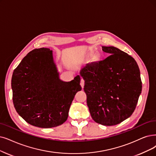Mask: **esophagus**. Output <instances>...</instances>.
Instances as JSON below:
<instances>
[{"instance_id":"obj_1","label":"esophagus","mask_w":156,"mask_h":156,"mask_svg":"<svg viewBox=\"0 0 156 156\" xmlns=\"http://www.w3.org/2000/svg\"><path fill=\"white\" fill-rule=\"evenodd\" d=\"M80 86H81L82 88H84V80L83 79H81V80H80Z\"/></svg>"}]
</instances>
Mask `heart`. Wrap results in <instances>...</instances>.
Wrapping results in <instances>:
<instances>
[{"label": "heart", "instance_id": "b5f03b06", "mask_svg": "<svg viewBox=\"0 0 156 156\" xmlns=\"http://www.w3.org/2000/svg\"><path fill=\"white\" fill-rule=\"evenodd\" d=\"M91 52H88V53H86V54H85V55H84V58L85 59H88L90 55H91ZM97 56H94V59H97Z\"/></svg>", "mask_w": 156, "mask_h": 156}]
</instances>
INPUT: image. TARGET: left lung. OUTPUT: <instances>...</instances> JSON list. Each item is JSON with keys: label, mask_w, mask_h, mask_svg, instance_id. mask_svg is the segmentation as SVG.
<instances>
[{"label": "left lung", "mask_w": 156, "mask_h": 156, "mask_svg": "<svg viewBox=\"0 0 156 156\" xmlns=\"http://www.w3.org/2000/svg\"><path fill=\"white\" fill-rule=\"evenodd\" d=\"M108 54L104 60L80 70L84 80L91 116L103 126H115L133 113L141 93L139 66L133 58L116 47H102Z\"/></svg>", "instance_id": "1"}]
</instances>
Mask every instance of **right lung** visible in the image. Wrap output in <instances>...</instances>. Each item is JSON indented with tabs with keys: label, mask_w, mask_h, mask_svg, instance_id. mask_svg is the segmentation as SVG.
Returning <instances> with one entry per match:
<instances>
[{
	"label": "right lung",
	"mask_w": 156,
	"mask_h": 156,
	"mask_svg": "<svg viewBox=\"0 0 156 156\" xmlns=\"http://www.w3.org/2000/svg\"><path fill=\"white\" fill-rule=\"evenodd\" d=\"M80 77L62 80L50 48L34 49L15 68L11 79L14 107L33 126L51 128L66 122L72 102L81 90Z\"/></svg>",
	"instance_id": "obj_1"
}]
</instances>
